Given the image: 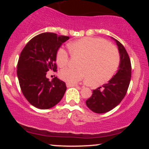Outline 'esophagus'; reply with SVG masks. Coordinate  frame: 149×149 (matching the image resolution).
Here are the masks:
<instances>
[{
	"label": "esophagus",
	"instance_id": "obj_1",
	"mask_svg": "<svg viewBox=\"0 0 149 149\" xmlns=\"http://www.w3.org/2000/svg\"><path fill=\"white\" fill-rule=\"evenodd\" d=\"M66 86H67V88H71V87H77L78 85L77 84H71V83H66Z\"/></svg>",
	"mask_w": 149,
	"mask_h": 149
}]
</instances>
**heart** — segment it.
Returning a JSON list of instances; mask_svg holds the SVG:
<instances>
[{
    "label": "heart",
    "mask_w": 149,
    "mask_h": 149,
    "mask_svg": "<svg viewBox=\"0 0 149 149\" xmlns=\"http://www.w3.org/2000/svg\"><path fill=\"white\" fill-rule=\"evenodd\" d=\"M68 48L73 56L80 57L78 69H65L59 73L61 80L75 84L88 79L95 84L108 81L114 76L120 64L117 49L100 38L85 37L69 42ZM69 54L60 48L56 55V61L63 68L69 61Z\"/></svg>",
    "instance_id": "b5f03b06"
}]
</instances>
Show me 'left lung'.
<instances>
[{"label": "left lung", "instance_id": "obj_1", "mask_svg": "<svg viewBox=\"0 0 149 149\" xmlns=\"http://www.w3.org/2000/svg\"><path fill=\"white\" fill-rule=\"evenodd\" d=\"M118 47L119 69L107 84L93 90L86 105L97 113H104L117 107L127 93L131 79V62L127 51L118 40L112 38Z\"/></svg>", "mask_w": 149, "mask_h": 149}]
</instances>
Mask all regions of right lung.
I'll return each instance as SVG.
<instances>
[{
	"mask_svg": "<svg viewBox=\"0 0 149 149\" xmlns=\"http://www.w3.org/2000/svg\"><path fill=\"white\" fill-rule=\"evenodd\" d=\"M69 36L42 33L33 37L20 54L17 77L24 96L33 107L48 109L60 102L66 90V83L54 77H46L49 70L57 71V50Z\"/></svg>",
	"mask_w": 149,
	"mask_h": 149,
	"instance_id": "add662e5",
	"label": "right lung"
}]
</instances>
